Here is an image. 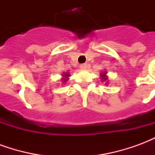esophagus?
Wrapping results in <instances>:
<instances>
[{"instance_id": "obj_1", "label": "esophagus", "mask_w": 155, "mask_h": 155, "mask_svg": "<svg viewBox=\"0 0 155 155\" xmlns=\"http://www.w3.org/2000/svg\"><path fill=\"white\" fill-rule=\"evenodd\" d=\"M80 67H81V69L84 70V69H86V67H87V64H81V65H80Z\"/></svg>"}]
</instances>
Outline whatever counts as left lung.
Returning <instances> with one entry per match:
<instances>
[{
  "mask_svg": "<svg viewBox=\"0 0 155 155\" xmlns=\"http://www.w3.org/2000/svg\"><path fill=\"white\" fill-rule=\"evenodd\" d=\"M103 75H104V74H103ZM105 80H106V78H104V81H105Z\"/></svg>",
  "mask_w": 155,
  "mask_h": 155,
  "instance_id": "8db88e82",
  "label": "left lung"
}]
</instances>
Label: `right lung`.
Returning a JSON list of instances; mask_svg holds the SVG:
<instances>
[{"mask_svg":"<svg viewBox=\"0 0 155 155\" xmlns=\"http://www.w3.org/2000/svg\"><path fill=\"white\" fill-rule=\"evenodd\" d=\"M64 76H68V74H64Z\"/></svg>","mask_w":155,"mask_h":155,"instance_id":"1","label":"right lung"}]
</instances>
